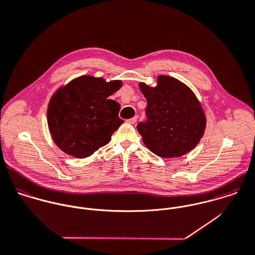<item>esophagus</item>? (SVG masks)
<instances>
[{"label": "esophagus", "mask_w": 255, "mask_h": 255, "mask_svg": "<svg viewBox=\"0 0 255 255\" xmlns=\"http://www.w3.org/2000/svg\"><path fill=\"white\" fill-rule=\"evenodd\" d=\"M136 121H137V117L135 116V117H133V118H131V119L128 120V121H127V123H128V124H131V125H132V124H134Z\"/></svg>", "instance_id": "1"}]
</instances>
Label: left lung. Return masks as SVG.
I'll list each match as a JSON object with an SVG mask.
<instances>
[{"label": "left lung", "instance_id": "left-lung-1", "mask_svg": "<svg viewBox=\"0 0 255 255\" xmlns=\"http://www.w3.org/2000/svg\"><path fill=\"white\" fill-rule=\"evenodd\" d=\"M139 89L147 101L146 121L136 128L147 148L164 158L191 151L206 128V116L195 94L165 75L158 76L156 87L140 83Z\"/></svg>", "mask_w": 255, "mask_h": 255}]
</instances>
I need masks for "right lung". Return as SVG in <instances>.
Listing matches in <instances>:
<instances>
[{
  "label": "right lung",
  "instance_id": "right-lung-1",
  "mask_svg": "<svg viewBox=\"0 0 255 255\" xmlns=\"http://www.w3.org/2000/svg\"><path fill=\"white\" fill-rule=\"evenodd\" d=\"M122 81L81 76L60 88L47 109V124L55 144L77 158L92 155L106 145L123 124L120 104L109 97Z\"/></svg>",
  "mask_w": 255,
  "mask_h": 255
}]
</instances>
